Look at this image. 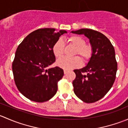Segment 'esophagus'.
<instances>
[{
	"instance_id": "obj_1",
	"label": "esophagus",
	"mask_w": 128,
	"mask_h": 128,
	"mask_svg": "<svg viewBox=\"0 0 128 128\" xmlns=\"http://www.w3.org/2000/svg\"><path fill=\"white\" fill-rule=\"evenodd\" d=\"M64 74H67L68 73V70H64Z\"/></svg>"
}]
</instances>
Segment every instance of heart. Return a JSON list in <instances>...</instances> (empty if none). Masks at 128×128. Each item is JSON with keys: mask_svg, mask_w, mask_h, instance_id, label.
<instances>
[{"mask_svg": "<svg viewBox=\"0 0 128 128\" xmlns=\"http://www.w3.org/2000/svg\"><path fill=\"white\" fill-rule=\"evenodd\" d=\"M68 41L72 44L76 50L75 54H78L84 60H87L92 54V48L90 45L86 44V41L82 37L78 35H74L69 37ZM64 42L61 38L58 39L52 46V51L53 54L58 59L62 58L64 54ZM82 64L80 58L78 56L73 58L64 57L59 59L56 62V65L65 70H70L78 68Z\"/></svg>", "mask_w": 128, "mask_h": 128, "instance_id": "heart-1", "label": "heart"}]
</instances>
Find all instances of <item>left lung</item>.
<instances>
[{
  "instance_id": "left-lung-1",
  "label": "left lung",
  "mask_w": 128,
  "mask_h": 128,
  "mask_svg": "<svg viewBox=\"0 0 128 128\" xmlns=\"http://www.w3.org/2000/svg\"><path fill=\"white\" fill-rule=\"evenodd\" d=\"M72 33L84 34L92 48L87 65L74 70L76 75L72 82L74 92L84 102L94 103L104 97L115 80L117 62L114 47L106 36L97 31L82 28Z\"/></svg>"
}]
</instances>
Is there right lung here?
<instances>
[{
    "mask_svg": "<svg viewBox=\"0 0 128 128\" xmlns=\"http://www.w3.org/2000/svg\"><path fill=\"white\" fill-rule=\"evenodd\" d=\"M66 33L41 28L28 34L18 46L12 62L14 80L18 90L29 100L44 102L56 94L64 70L59 67H49L56 60L52 46Z\"/></svg>",
    "mask_w": 128,
    "mask_h": 128,
    "instance_id": "right-lung-1",
    "label": "right lung"
}]
</instances>
